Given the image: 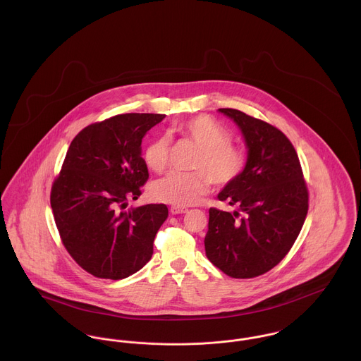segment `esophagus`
<instances>
[{
	"label": "esophagus",
	"mask_w": 361,
	"mask_h": 361,
	"mask_svg": "<svg viewBox=\"0 0 361 361\" xmlns=\"http://www.w3.org/2000/svg\"><path fill=\"white\" fill-rule=\"evenodd\" d=\"M171 212H172L173 215H176V214H185V212H188V208H185V207L172 206L171 207Z\"/></svg>",
	"instance_id": "esophagus-1"
}]
</instances>
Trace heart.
Masks as SVG:
<instances>
[{"label": "heart", "instance_id": "1", "mask_svg": "<svg viewBox=\"0 0 361 361\" xmlns=\"http://www.w3.org/2000/svg\"><path fill=\"white\" fill-rule=\"evenodd\" d=\"M176 132L193 142L200 153L193 164L195 172H169L155 180L150 193L157 202L185 207L195 204L209 188L228 186L235 183L246 171V152L232 145V135L228 129L211 116L197 115L176 126ZM146 165L154 171H162L169 158L168 136H157L145 147Z\"/></svg>", "mask_w": 361, "mask_h": 361}]
</instances>
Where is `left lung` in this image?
<instances>
[{
	"label": "left lung",
	"instance_id": "1",
	"mask_svg": "<svg viewBox=\"0 0 361 361\" xmlns=\"http://www.w3.org/2000/svg\"><path fill=\"white\" fill-rule=\"evenodd\" d=\"M240 128L249 149L243 175L218 195L233 212L209 208L206 256L238 279L262 275L292 249L309 211V190L290 140L239 109L219 108Z\"/></svg>",
	"mask_w": 361,
	"mask_h": 361
}]
</instances>
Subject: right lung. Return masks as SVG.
Wrapping results in <instances>:
<instances>
[{"label":"right lung","instance_id":"1","mask_svg":"<svg viewBox=\"0 0 361 361\" xmlns=\"http://www.w3.org/2000/svg\"><path fill=\"white\" fill-rule=\"evenodd\" d=\"M162 114H121L94 122L72 140L51 186L52 214L62 245L85 271L123 279L153 256L165 204L123 211L142 195L149 171L143 136Z\"/></svg>","mask_w":361,"mask_h":361}]
</instances>
